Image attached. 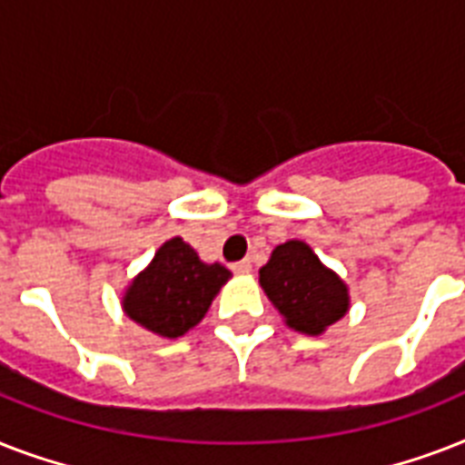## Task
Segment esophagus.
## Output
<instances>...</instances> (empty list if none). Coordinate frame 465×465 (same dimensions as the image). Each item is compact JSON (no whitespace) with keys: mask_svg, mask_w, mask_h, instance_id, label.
<instances>
[{"mask_svg":"<svg viewBox=\"0 0 465 465\" xmlns=\"http://www.w3.org/2000/svg\"><path fill=\"white\" fill-rule=\"evenodd\" d=\"M251 268H253V265H251V261H241V262H233L232 265L233 272H239V275H248V272H251Z\"/></svg>","mask_w":465,"mask_h":465,"instance_id":"obj_1","label":"esophagus"}]
</instances>
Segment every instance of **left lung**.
I'll return each instance as SVG.
<instances>
[{"label": "left lung", "instance_id": "1", "mask_svg": "<svg viewBox=\"0 0 465 465\" xmlns=\"http://www.w3.org/2000/svg\"><path fill=\"white\" fill-rule=\"evenodd\" d=\"M258 275L262 292L292 331L323 335L350 311V290L342 277L325 268L304 241L275 246Z\"/></svg>", "mask_w": 465, "mask_h": 465}]
</instances>
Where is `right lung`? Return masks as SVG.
<instances>
[{
	"instance_id": "obj_1",
	"label": "right lung",
	"mask_w": 465,
	"mask_h": 465,
	"mask_svg": "<svg viewBox=\"0 0 465 465\" xmlns=\"http://www.w3.org/2000/svg\"><path fill=\"white\" fill-rule=\"evenodd\" d=\"M232 272L219 262H203L181 236L161 243L152 262L123 292V311L159 338L175 340L193 331Z\"/></svg>"
}]
</instances>
